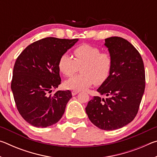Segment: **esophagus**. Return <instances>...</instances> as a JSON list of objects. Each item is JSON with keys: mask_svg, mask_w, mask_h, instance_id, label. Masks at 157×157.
Returning <instances> with one entry per match:
<instances>
[{"mask_svg": "<svg viewBox=\"0 0 157 157\" xmlns=\"http://www.w3.org/2000/svg\"><path fill=\"white\" fill-rule=\"evenodd\" d=\"M79 91H72V95H75L78 94Z\"/></svg>", "mask_w": 157, "mask_h": 157, "instance_id": "obj_1", "label": "esophagus"}]
</instances>
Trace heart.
<instances>
[{
    "mask_svg": "<svg viewBox=\"0 0 157 157\" xmlns=\"http://www.w3.org/2000/svg\"><path fill=\"white\" fill-rule=\"evenodd\" d=\"M74 58L63 54L58 61V68L66 77H71L80 68V75L64 82L66 89L73 91L86 89L94 83L99 86L108 79L113 61L109 53L102 52L98 47L82 44L73 50Z\"/></svg>",
    "mask_w": 157,
    "mask_h": 157,
    "instance_id": "obj_1",
    "label": "heart"
}]
</instances>
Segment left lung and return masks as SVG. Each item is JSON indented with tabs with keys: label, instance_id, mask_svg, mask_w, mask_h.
<instances>
[{
	"label": "left lung",
	"instance_id": "left-lung-1",
	"mask_svg": "<svg viewBox=\"0 0 157 157\" xmlns=\"http://www.w3.org/2000/svg\"><path fill=\"white\" fill-rule=\"evenodd\" d=\"M113 64L108 79L97 89L105 100L94 96L86 107L89 120L98 128L114 130L134 120L144 94L145 73L139 51L122 37L105 39Z\"/></svg>",
	"mask_w": 157,
	"mask_h": 157
}]
</instances>
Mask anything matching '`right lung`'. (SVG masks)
Here are the masks:
<instances>
[{
    "instance_id": "right-lung-1",
    "label": "right lung",
    "mask_w": 157,
    "mask_h": 157,
    "mask_svg": "<svg viewBox=\"0 0 157 157\" xmlns=\"http://www.w3.org/2000/svg\"><path fill=\"white\" fill-rule=\"evenodd\" d=\"M78 41L46 37L29 45L16 60L11 89L18 112L32 125L49 127L62 117L72 94H50L62 82L59 57Z\"/></svg>"
}]
</instances>
